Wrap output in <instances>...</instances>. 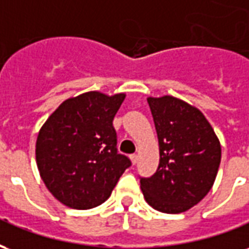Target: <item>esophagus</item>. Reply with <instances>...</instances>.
<instances>
[{
    "mask_svg": "<svg viewBox=\"0 0 249 249\" xmlns=\"http://www.w3.org/2000/svg\"><path fill=\"white\" fill-rule=\"evenodd\" d=\"M130 160H132V162H133V164H136V162H137V160H139V157H137V155H136V153H133V155H130Z\"/></svg>",
    "mask_w": 249,
    "mask_h": 249,
    "instance_id": "34e87169",
    "label": "esophagus"
}]
</instances>
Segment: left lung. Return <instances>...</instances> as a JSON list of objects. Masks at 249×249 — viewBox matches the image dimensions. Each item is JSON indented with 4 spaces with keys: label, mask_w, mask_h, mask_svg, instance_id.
Segmentation results:
<instances>
[{
    "label": "left lung",
    "mask_w": 249,
    "mask_h": 249,
    "mask_svg": "<svg viewBox=\"0 0 249 249\" xmlns=\"http://www.w3.org/2000/svg\"><path fill=\"white\" fill-rule=\"evenodd\" d=\"M156 126L160 162L151 178H140L146 203L164 213L185 212L213 185L221 148L198 109L172 96L148 98Z\"/></svg>",
    "instance_id": "obj_1"
}]
</instances>
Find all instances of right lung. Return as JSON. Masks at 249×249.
<instances>
[{
	"instance_id": "obj_1",
	"label": "right lung",
	"mask_w": 249,
	"mask_h": 249,
	"mask_svg": "<svg viewBox=\"0 0 249 249\" xmlns=\"http://www.w3.org/2000/svg\"><path fill=\"white\" fill-rule=\"evenodd\" d=\"M125 94L82 93L58 107L41 128L37 167L52 195L66 207L94 208L110 196L132 165L117 149L113 119Z\"/></svg>"
}]
</instances>
